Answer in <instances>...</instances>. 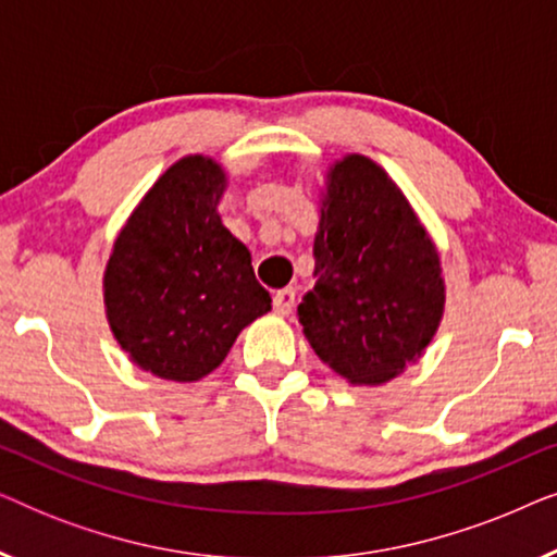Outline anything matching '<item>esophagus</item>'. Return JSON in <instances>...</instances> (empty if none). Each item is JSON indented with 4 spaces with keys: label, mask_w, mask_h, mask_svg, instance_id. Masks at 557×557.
<instances>
[{
    "label": "esophagus",
    "mask_w": 557,
    "mask_h": 557,
    "mask_svg": "<svg viewBox=\"0 0 557 557\" xmlns=\"http://www.w3.org/2000/svg\"><path fill=\"white\" fill-rule=\"evenodd\" d=\"M294 304H296V288H292V286L281 288V292L273 294V311H276V314H281V317L292 314Z\"/></svg>",
    "instance_id": "esophagus-1"
}]
</instances>
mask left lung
Wrapping results in <instances>:
<instances>
[{
	"mask_svg": "<svg viewBox=\"0 0 557 557\" xmlns=\"http://www.w3.org/2000/svg\"><path fill=\"white\" fill-rule=\"evenodd\" d=\"M322 205L317 284L299 304V322L314 352L349 383H385L438 330V253L400 189L368 157L334 164Z\"/></svg>",
	"mask_w": 557,
	"mask_h": 557,
	"instance_id": "obj_1",
	"label": "left lung"
}]
</instances>
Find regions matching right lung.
Masks as SVG:
<instances>
[{"label":"right lung","mask_w":557,"mask_h":557,"mask_svg":"<svg viewBox=\"0 0 557 557\" xmlns=\"http://www.w3.org/2000/svg\"><path fill=\"white\" fill-rule=\"evenodd\" d=\"M225 174L185 157L166 170L106 269V309L119 345L157 377L193 383L218 368L243 326L271 309L250 253L220 223Z\"/></svg>","instance_id":"obj_1"}]
</instances>
